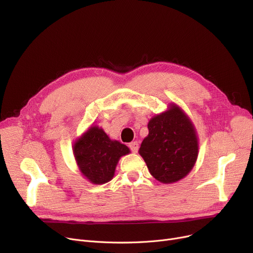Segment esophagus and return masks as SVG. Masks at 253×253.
I'll return each instance as SVG.
<instances>
[{"mask_svg":"<svg viewBox=\"0 0 253 253\" xmlns=\"http://www.w3.org/2000/svg\"><path fill=\"white\" fill-rule=\"evenodd\" d=\"M128 147L130 150L133 151V153H137L138 148H139V144H138V142H136V141H134V142H130L128 144Z\"/></svg>","mask_w":253,"mask_h":253,"instance_id":"34e87169","label":"esophagus"}]
</instances>
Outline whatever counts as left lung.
I'll return each instance as SVG.
<instances>
[{"mask_svg": "<svg viewBox=\"0 0 253 253\" xmlns=\"http://www.w3.org/2000/svg\"><path fill=\"white\" fill-rule=\"evenodd\" d=\"M148 136L142 141L139 154L150 174L162 183H174L193 168L198 142L195 128L178 107L151 118Z\"/></svg>", "mask_w": 253, "mask_h": 253, "instance_id": "left-lung-1", "label": "left lung"}]
</instances>
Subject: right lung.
Returning a JSON list of instances; mask_svg holds the SVG:
<instances>
[{
	"label": "right lung",
	"instance_id": "right-lung-1",
	"mask_svg": "<svg viewBox=\"0 0 253 253\" xmlns=\"http://www.w3.org/2000/svg\"><path fill=\"white\" fill-rule=\"evenodd\" d=\"M129 149L118 141L111 140L102 128L91 126L74 146L79 168L92 184H105L113 177L120 157Z\"/></svg>",
	"mask_w": 253,
	"mask_h": 253
}]
</instances>
